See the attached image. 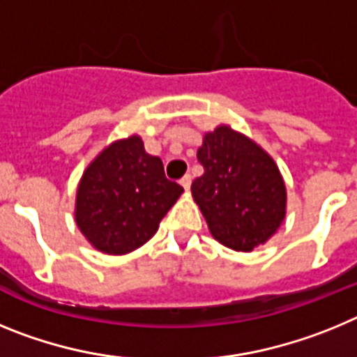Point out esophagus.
Here are the masks:
<instances>
[{
	"label": "esophagus",
	"mask_w": 357,
	"mask_h": 357,
	"mask_svg": "<svg viewBox=\"0 0 357 357\" xmlns=\"http://www.w3.org/2000/svg\"><path fill=\"white\" fill-rule=\"evenodd\" d=\"M181 184H182V188L185 189V191H189V188H191V175H189V173H185V175L182 176Z\"/></svg>",
	"instance_id": "1"
}]
</instances>
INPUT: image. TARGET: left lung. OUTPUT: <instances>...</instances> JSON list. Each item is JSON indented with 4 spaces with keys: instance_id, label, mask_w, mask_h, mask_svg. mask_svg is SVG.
Listing matches in <instances>:
<instances>
[{
    "instance_id": "obj_1",
    "label": "left lung",
    "mask_w": 357,
    "mask_h": 357,
    "mask_svg": "<svg viewBox=\"0 0 357 357\" xmlns=\"http://www.w3.org/2000/svg\"><path fill=\"white\" fill-rule=\"evenodd\" d=\"M197 157L204 173L191 184V195L211 236L236 252L264 245L282 225L288 207L273 157L229 125L206 132Z\"/></svg>"
}]
</instances>
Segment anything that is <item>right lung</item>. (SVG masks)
<instances>
[{
    "instance_id": "1",
    "label": "right lung",
    "mask_w": 357,
    "mask_h": 357,
    "mask_svg": "<svg viewBox=\"0 0 357 357\" xmlns=\"http://www.w3.org/2000/svg\"><path fill=\"white\" fill-rule=\"evenodd\" d=\"M184 188L164 175L162 160L144 151L137 134L112 141L84 169L75 222L98 252L125 255L143 247Z\"/></svg>"
}]
</instances>
